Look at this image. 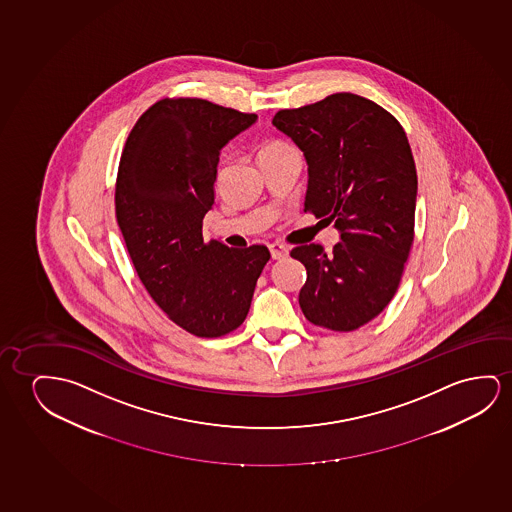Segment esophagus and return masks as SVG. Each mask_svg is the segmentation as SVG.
Instances as JSON below:
<instances>
[{"label": "esophagus", "mask_w": 512, "mask_h": 512, "mask_svg": "<svg viewBox=\"0 0 512 512\" xmlns=\"http://www.w3.org/2000/svg\"><path fill=\"white\" fill-rule=\"evenodd\" d=\"M269 252H271L273 259L280 260L285 259V257L289 255V248L282 245V243H271V245H269Z\"/></svg>", "instance_id": "1"}]
</instances>
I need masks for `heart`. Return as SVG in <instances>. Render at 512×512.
I'll return each instance as SVG.
<instances>
[{
	"label": "heart",
	"instance_id": "heart-1",
	"mask_svg": "<svg viewBox=\"0 0 512 512\" xmlns=\"http://www.w3.org/2000/svg\"><path fill=\"white\" fill-rule=\"evenodd\" d=\"M290 151H296V149L289 146V144H285V142H269V144H266V146L262 148V151H260V158H266V156L285 155V153H290Z\"/></svg>",
	"mask_w": 512,
	"mask_h": 512
}]
</instances>
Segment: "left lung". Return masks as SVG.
<instances>
[{
    "label": "left lung",
    "mask_w": 512,
    "mask_h": 512,
    "mask_svg": "<svg viewBox=\"0 0 512 512\" xmlns=\"http://www.w3.org/2000/svg\"><path fill=\"white\" fill-rule=\"evenodd\" d=\"M273 125L308 163L304 211L340 230L333 252L296 246L306 283L304 317L331 331H354L391 303L414 243L417 172L403 126L368 98L334 93L283 109Z\"/></svg>",
    "instance_id": "1"
}]
</instances>
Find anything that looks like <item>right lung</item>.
<instances>
[{"mask_svg": "<svg viewBox=\"0 0 512 512\" xmlns=\"http://www.w3.org/2000/svg\"><path fill=\"white\" fill-rule=\"evenodd\" d=\"M255 119L202 98H163L137 119L119 160L116 218L135 271L163 313L199 338L245 322L271 259L264 245L202 236L220 151Z\"/></svg>", "mask_w": 512, "mask_h": 512, "instance_id": "1", "label": "right lung"}]
</instances>
